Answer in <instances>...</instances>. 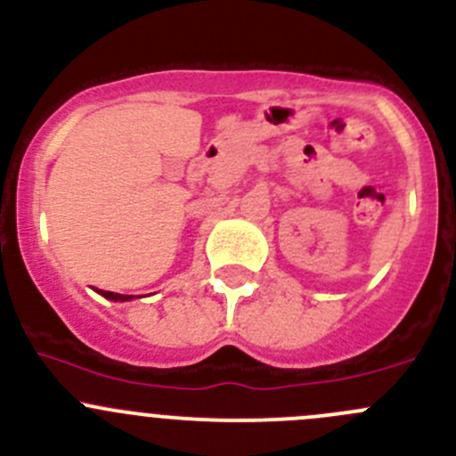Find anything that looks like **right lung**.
<instances>
[{"label": "right lung", "mask_w": 456, "mask_h": 456, "mask_svg": "<svg viewBox=\"0 0 456 456\" xmlns=\"http://www.w3.org/2000/svg\"><path fill=\"white\" fill-rule=\"evenodd\" d=\"M99 295L106 297V299H110V301H130L133 299V295H119V292H110V290H99Z\"/></svg>", "instance_id": "1"}]
</instances>
